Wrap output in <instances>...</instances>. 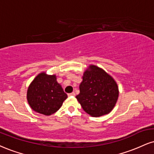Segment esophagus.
<instances>
[{
    "label": "esophagus",
    "mask_w": 154,
    "mask_h": 154,
    "mask_svg": "<svg viewBox=\"0 0 154 154\" xmlns=\"http://www.w3.org/2000/svg\"><path fill=\"white\" fill-rule=\"evenodd\" d=\"M68 96H69V97H70V96H75V93L73 92H72V93L68 94Z\"/></svg>",
    "instance_id": "1"
}]
</instances>
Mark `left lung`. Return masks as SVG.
<instances>
[{"instance_id": "8db88e82", "label": "left lung", "mask_w": 154, "mask_h": 154, "mask_svg": "<svg viewBox=\"0 0 154 154\" xmlns=\"http://www.w3.org/2000/svg\"><path fill=\"white\" fill-rule=\"evenodd\" d=\"M119 90L112 76L91 64L85 70L79 85L77 101L92 117H100L112 111L118 101Z\"/></svg>"}]
</instances>
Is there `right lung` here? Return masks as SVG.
<instances>
[{
	"label": "right lung",
	"mask_w": 154,
	"mask_h": 154,
	"mask_svg": "<svg viewBox=\"0 0 154 154\" xmlns=\"http://www.w3.org/2000/svg\"><path fill=\"white\" fill-rule=\"evenodd\" d=\"M28 103L33 110L44 116H51L62 107L67 98L56 75L41 72L29 85L27 90Z\"/></svg>",
	"instance_id": "right-lung-1"
}]
</instances>
